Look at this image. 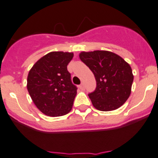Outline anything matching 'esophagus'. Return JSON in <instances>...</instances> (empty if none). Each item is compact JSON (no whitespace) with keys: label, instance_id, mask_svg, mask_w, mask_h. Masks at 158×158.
I'll return each mask as SVG.
<instances>
[{"label":"esophagus","instance_id":"1","mask_svg":"<svg viewBox=\"0 0 158 158\" xmlns=\"http://www.w3.org/2000/svg\"><path fill=\"white\" fill-rule=\"evenodd\" d=\"M79 89H82V90H83V89H85V87H84V84L83 83H81L80 85H79Z\"/></svg>","mask_w":158,"mask_h":158}]
</instances>
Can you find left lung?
<instances>
[{
    "instance_id": "left-lung-1",
    "label": "left lung",
    "mask_w": 158,
    "mask_h": 158,
    "mask_svg": "<svg viewBox=\"0 0 158 158\" xmlns=\"http://www.w3.org/2000/svg\"><path fill=\"white\" fill-rule=\"evenodd\" d=\"M81 61L94 73L97 87L89 94L96 109L114 110L123 105L131 94L133 75L130 65L122 57L107 51H82Z\"/></svg>"
}]
</instances>
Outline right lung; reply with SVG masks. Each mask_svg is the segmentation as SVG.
I'll list each match as a JSON object with an SVG mask.
<instances>
[{
  "instance_id": "1",
  "label": "right lung",
  "mask_w": 158,
  "mask_h": 158,
  "mask_svg": "<svg viewBox=\"0 0 158 158\" xmlns=\"http://www.w3.org/2000/svg\"><path fill=\"white\" fill-rule=\"evenodd\" d=\"M73 53L52 51L39 59L29 70L27 89L43 114L51 117L70 112L77 87L71 80L67 65Z\"/></svg>"
}]
</instances>
